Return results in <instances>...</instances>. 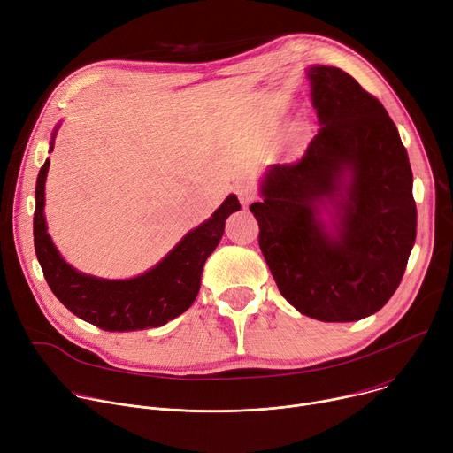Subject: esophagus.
Returning <instances> with one entry per match:
<instances>
[{
    "label": "esophagus",
    "instance_id": "1",
    "mask_svg": "<svg viewBox=\"0 0 453 453\" xmlns=\"http://www.w3.org/2000/svg\"><path fill=\"white\" fill-rule=\"evenodd\" d=\"M235 194H237L239 203H242L243 206H249L256 199V192H254L252 186H249V184H237Z\"/></svg>",
    "mask_w": 453,
    "mask_h": 453
}]
</instances>
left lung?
I'll return each mask as SVG.
<instances>
[{
  "mask_svg": "<svg viewBox=\"0 0 453 453\" xmlns=\"http://www.w3.org/2000/svg\"><path fill=\"white\" fill-rule=\"evenodd\" d=\"M318 129L305 155L265 172L250 211L281 296L320 322L380 311L417 235L408 151L384 105L338 67L305 69Z\"/></svg>",
  "mask_w": 453,
  "mask_h": 453,
  "instance_id": "1",
  "label": "left lung"
}]
</instances>
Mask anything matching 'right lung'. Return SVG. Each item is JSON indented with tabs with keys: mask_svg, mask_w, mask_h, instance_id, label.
I'll use <instances>...</instances> for the list:
<instances>
[{
	"mask_svg": "<svg viewBox=\"0 0 453 453\" xmlns=\"http://www.w3.org/2000/svg\"><path fill=\"white\" fill-rule=\"evenodd\" d=\"M58 127L60 124L52 131L49 153L55 148ZM49 165L47 158L36 180L35 250L55 296L84 322L113 333L161 327L190 309L197 298L204 263L223 237L225 221L242 208L237 197L230 194L214 214L186 234L155 267L135 278L105 280L71 267L47 234L43 208Z\"/></svg>",
	"mask_w": 453,
	"mask_h": 453,
	"instance_id": "add662e5",
	"label": "right lung"
}]
</instances>
